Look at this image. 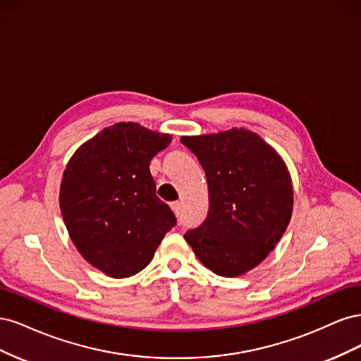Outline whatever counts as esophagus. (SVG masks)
<instances>
[{"instance_id":"1","label":"esophagus","mask_w":361,"mask_h":361,"mask_svg":"<svg viewBox=\"0 0 361 361\" xmlns=\"http://www.w3.org/2000/svg\"><path fill=\"white\" fill-rule=\"evenodd\" d=\"M170 206H171L173 212L179 216V214H180V202H173Z\"/></svg>"}]
</instances>
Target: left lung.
Listing matches in <instances>:
<instances>
[{"label": "left lung", "instance_id": "8db88e82", "mask_svg": "<svg viewBox=\"0 0 361 361\" xmlns=\"http://www.w3.org/2000/svg\"><path fill=\"white\" fill-rule=\"evenodd\" d=\"M180 141L202 164L209 191L206 220L185 239L215 274L243 276L269 255L290 221L293 191L286 164L244 128Z\"/></svg>", "mask_w": 361, "mask_h": 361}]
</instances>
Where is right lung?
I'll return each instance as SVG.
<instances>
[{"instance_id": "right-lung-1", "label": "right lung", "mask_w": 361, "mask_h": 361, "mask_svg": "<svg viewBox=\"0 0 361 361\" xmlns=\"http://www.w3.org/2000/svg\"><path fill=\"white\" fill-rule=\"evenodd\" d=\"M170 141L169 134L120 122L85 141L63 173L60 209L72 243L113 279L145 269L176 226L149 169Z\"/></svg>"}]
</instances>
